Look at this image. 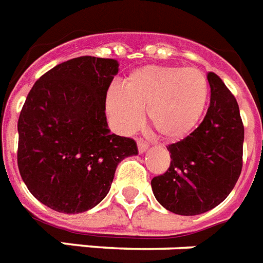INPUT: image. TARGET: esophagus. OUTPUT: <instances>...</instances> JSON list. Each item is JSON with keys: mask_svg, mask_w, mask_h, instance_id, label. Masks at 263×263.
Masks as SVG:
<instances>
[{"mask_svg": "<svg viewBox=\"0 0 263 263\" xmlns=\"http://www.w3.org/2000/svg\"><path fill=\"white\" fill-rule=\"evenodd\" d=\"M138 149L140 154H143V152L147 151V148H148V143L144 142V140H142V139H138Z\"/></svg>", "mask_w": 263, "mask_h": 263, "instance_id": "obj_1", "label": "esophagus"}]
</instances>
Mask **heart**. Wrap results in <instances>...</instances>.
Here are the masks:
<instances>
[{"instance_id":"obj_1","label":"heart","mask_w":263,"mask_h":263,"mask_svg":"<svg viewBox=\"0 0 263 263\" xmlns=\"http://www.w3.org/2000/svg\"><path fill=\"white\" fill-rule=\"evenodd\" d=\"M209 98L206 76L195 68L148 65L134 70L123 89L107 93V112L123 134L134 132L147 111L149 127L165 140H179L198 124Z\"/></svg>"}]
</instances>
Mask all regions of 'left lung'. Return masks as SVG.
I'll list each match as a JSON object with an SVG mask.
<instances>
[{
	"label": "left lung",
	"mask_w": 263,
	"mask_h": 263,
	"mask_svg": "<svg viewBox=\"0 0 263 263\" xmlns=\"http://www.w3.org/2000/svg\"><path fill=\"white\" fill-rule=\"evenodd\" d=\"M210 105L189 136L167 145L171 163L151 180L156 200L171 213H206L231 193L242 171L245 128L239 107L218 74L207 73Z\"/></svg>",
	"instance_id": "1"
}]
</instances>
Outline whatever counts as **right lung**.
Listing matches in <instances>:
<instances>
[{
	"mask_svg": "<svg viewBox=\"0 0 263 263\" xmlns=\"http://www.w3.org/2000/svg\"><path fill=\"white\" fill-rule=\"evenodd\" d=\"M119 64L81 56L40 77L18 118L17 164L32 195L65 214L104 199L115 171L136 155L134 139L111 134L105 99Z\"/></svg>",
	"mask_w": 263,
	"mask_h": 263,
	"instance_id": "1",
	"label": "right lung"
}]
</instances>
